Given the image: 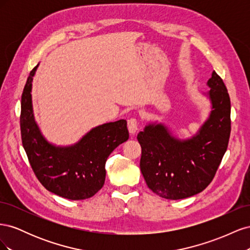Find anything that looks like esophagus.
Instances as JSON below:
<instances>
[{
    "mask_svg": "<svg viewBox=\"0 0 250 250\" xmlns=\"http://www.w3.org/2000/svg\"><path fill=\"white\" fill-rule=\"evenodd\" d=\"M138 125H139L138 119L131 118V119L128 120V122H127L128 130H129V132H130L131 134H134L135 132H137V130H138Z\"/></svg>",
    "mask_w": 250,
    "mask_h": 250,
    "instance_id": "34e87169",
    "label": "esophagus"
}]
</instances>
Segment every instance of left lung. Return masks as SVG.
Here are the masks:
<instances>
[{"mask_svg": "<svg viewBox=\"0 0 250 250\" xmlns=\"http://www.w3.org/2000/svg\"><path fill=\"white\" fill-rule=\"evenodd\" d=\"M208 86L211 110L191 139H176L161 123H150L138 134L142 174L148 188L160 197L177 200L202 192L213 180L228 149L230 135L228 88L215 71Z\"/></svg>", "mask_w": 250, "mask_h": 250, "instance_id": "1", "label": "left lung"}]
</instances>
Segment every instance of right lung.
Returning a JSON list of instances; mask_svg holds the SVG:
<instances>
[{"label": "right lung", "instance_id": "add662e5", "mask_svg": "<svg viewBox=\"0 0 250 250\" xmlns=\"http://www.w3.org/2000/svg\"><path fill=\"white\" fill-rule=\"evenodd\" d=\"M30 72L21 102V134L31 168L48 191L71 200L87 199L104 185L105 163L120 144L129 138L126 120L97 126L72 146L60 147L43 138L32 108Z\"/></svg>", "mask_w": 250, "mask_h": 250}]
</instances>
